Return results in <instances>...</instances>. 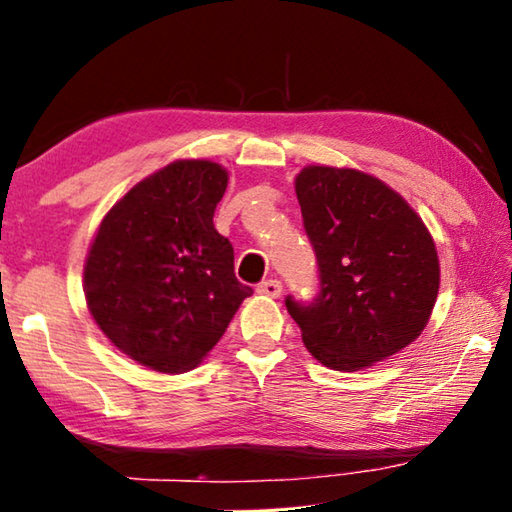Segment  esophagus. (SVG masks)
<instances>
[{
	"instance_id": "esophagus-1",
	"label": "esophagus",
	"mask_w": 512,
	"mask_h": 512,
	"mask_svg": "<svg viewBox=\"0 0 512 512\" xmlns=\"http://www.w3.org/2000/svg\"><path fill=\"white\" fill-rule=\"evenodd\" d=\"M256 292H258V294H263V297H272V299H276V297H281V292H283V285H281V281L270 279V281H263V283H258Z\"/></svg>"
}]
</instances>
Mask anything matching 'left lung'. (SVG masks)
<instances>
[{
  "label": "left lung",
  "instance_id": "left-lung-1",
  "mask_svg": "<svg viewBox=\"0 0 512 512\" xmlns=\"http://www.w3.org/2000/svg\"><path fill=\"white\" fill-rule=\"evenodd\" d=\"M319 267L312 303L285 299L303 344L335 371L387 360L423 333L441 267L418 213L378 177L306 166L294 179Z\"/></svg>",
  "mask_w": 512,
  "mask_h": 512
}]
</instances>
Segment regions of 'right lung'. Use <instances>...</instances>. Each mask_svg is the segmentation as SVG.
Wrapping results in <instances>:
<instances>
[{"label": "right lung", "mask_w": 512, "mask_h": 512, "mask_svg": "<svg viewBox=\"0 0 512 512\" xmlns=\"http://www.w3.org/2000/svg\"><path fill=\"white\" fill-rule=\"evenodd\" d=\"M227 182L215 161L177 159L132 186L89 247V312L121 353L152 371L195 369L254 294L213 227Z\"/></svg>", "instance_id": "add662e5"}]
</instances>
